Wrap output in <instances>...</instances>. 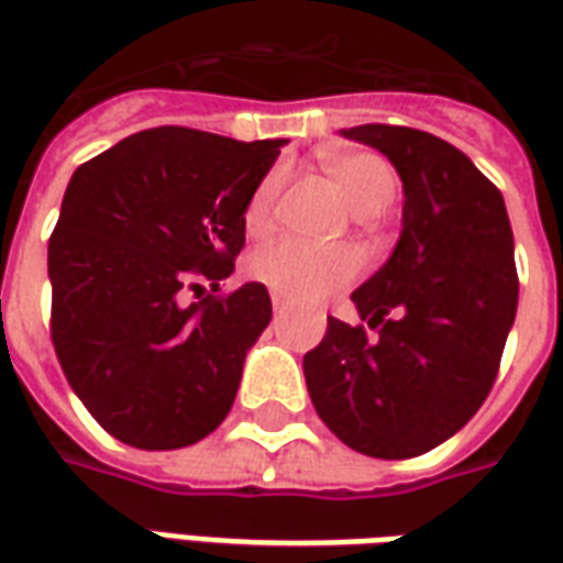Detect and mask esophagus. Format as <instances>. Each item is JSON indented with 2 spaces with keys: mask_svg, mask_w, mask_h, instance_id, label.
Listing matches in <instances>:
<instances>
[{
  "mask_svg": "<svg viewBox=\"0 0 563 563\" xmlns=\"http://www.w3.org/2000/svg\"><path fill=\"white\" fill-rule=\"evenodd\" d=\"M271 307H274V313H283V310L289 307V301H286L280 292H271Z\"/></svg>",
  "mask_w": 563,
  "mask_h": 563,
  "instance_id": "1",
  "label": "esophagus"
}]
</instances>
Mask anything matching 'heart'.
Here are the masks:
<instances>
[{"mask_svg":"<svg viewBox=\"0 0 563 563\" xmlns=\"http://www.w3.org/2000/svg\"><path fill=\"white\" fill-rule=\"evenodd\" d=\"M325 172L358 217L386 210L398 192L391 165L377 153H365V150L334 153L325 162ZM277 189H280V174L262 177V184L253 189L244 210L250 234L268 232ZM246 271L253 280L265 283L271 292L298 301H317L322 295L353 283L362 271V262L350 246H313L295 238H283L268 246H258L246 262Z\"/></svg>","mask_w":563,"mask_h":563,"instance_id":"b5f03b06","label":"heart"}]
</instances>
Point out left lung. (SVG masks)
<instances>
[{"label":"left lung","instance_id":"obj_1","mask_svg":"<svg viewBox=\"0 0 563 563\" xmlns=\"http://www.w3.org/2000/svg\"><path fill=\"white\" fill-rule=\"evenodd\" d=\"M389 156L401 238L353 292L367 329L329 317L305 355L322 422L371 459H413L461 431L495 386L519 277L504 196L459 147L407 126L343 129Z\"/></svg>","mask_w":563,"mask_h":563}]
</instances>
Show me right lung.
Returning a JSON list of instances; mask_svg holds the SVG:
<instances>
[{
  "instance_id": "right-lung-1",
  "label": "right lung",
  "mask_w": 563,
  "mask_h": 563,
  "mask_svg": "<svg viewBox=\"0 0 563 563\" xmlns=\"http://www.w3.org/2000/svg\"><path fill=\"white\" fill-rule=\"evenodd\" d=\"M283 144L159 126L71 174L47 244L51 338L68 386L129 446H192L232 410L268 289L184 292L234 271L246 201Z\"/></svg>"
}]
</instances>
